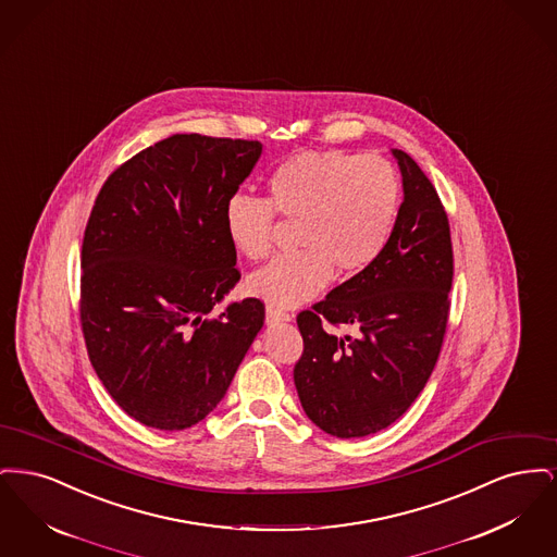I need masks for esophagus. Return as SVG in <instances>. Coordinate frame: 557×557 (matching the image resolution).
<instances>
[{"instance_id": "obj_1", "label": "esophagus", "mask_w": 557, "mask_h": 557, "mask_svg": "<svg viewBox=\"0 0 557 557\" xmlns=\"http://www.w3.org/2000/svg\"><path fill=\"white\" fill-rule=\"evenodd\" d=\"M280 321H290V313H286V311H282V309L269 305V307H267V323H280Z\"/></svg>"}]
</instances>
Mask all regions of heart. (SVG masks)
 <instances>
[{
    "label": "heart",
    "instance_id": "heart-1",
    "mask_svg": "<svg viewBox=\"0 0 557 557\" xmlns=\"http://www.w3.org/2000/svg\"><path fill=\"white\" fill-rule=\"evenodd\" d=\"M400 182L388 160L350 152H298L269 175V200L234 194L225 232L244 257L267 259L280 214L300 221L298 252L275 259L248 280V290L273 307H298L334 277L370 269L391 242Z\"/></svg>",
    "mask_w": 557,
    "mask_h": 557
}]
</instances>
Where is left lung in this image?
Segmentation results:
<instances>
[{
  "mask_svg": "<svg viewBox=\"0 0 557 557\" xmlns=\"http://www.w3.org/2000/svg\"><path fill=\"white\" fill-rule=\"evenodd\" d=\"M403 205L382 257L296 323L302 355L294 384L309 420L338 438L375 434L411 407L434 370L449 321V219L418 162L393 150ZM350 324L356 336L336 337Z\"/></svg>",
  "mask_w": 557,
  "mask_h": 557,
  "instance_id": "1",
  "label": "left lung"
}]
</instances>
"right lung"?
I'll return each instance as SVG.
<instances>
[{
    "label": "right lung",
    "instance_id": "obj_1",
    "mask_svg": "<svg viewBox=\"0 0 557 557\" xmlns=\"http://www.w3.org/2000/svg\"><path fill=\"white\" fill-rule=\"evenodd\" d=\"M261 150L177 133L116 166L94 202L81 330L108 395L139 424L173 432L205 420L263 327L259 298L209 315L242 277L225 205Z\"/></svg>",
    "mask_w": 557,
    "mask_h": 557
}]
</instances>
